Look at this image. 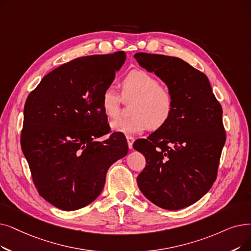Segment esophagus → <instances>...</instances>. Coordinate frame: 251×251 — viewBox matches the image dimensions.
Returning a JSON list of instances; mask_svg holds the SVG:
<instances>
[{"mask_svg": "<svg viewBox=\"0 0 251 251\" xmlns=\"http://www.w3.org/2000/svg\"><path fill=\"white\" fill-rule=\"evenodd\" d=\"M126 139H127V144H128V147H129V149L131 150V149H132V147H133L134 138H133L132 136H127V137H126Z\"/></svg>", "mask_w": 251, "mask_h": 251, "instance_id": "obj_1", "label": "esophagus"}]
</instances>
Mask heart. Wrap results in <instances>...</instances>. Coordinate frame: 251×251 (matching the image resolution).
<instances>
[{
  "instance_id": "obj_1",
  "label": "heart",
  "mask_w": 251,
  "mask_h": 251,
  "mask_svg": "<svg viewBox=\"0 0 251 251\" xmlns=\"http://www.w3.org/2000/svg\"><path fill=\"white\" fill-rule=\"evenodd\" d=\"M122 95L125 100L134 99L131 107L132 117L118 119L111 123L115 132L135 135L151 129L164 126L173 111V96L165 86L159 85L154 75L140 70L130 72L122 82ZM121 97L113 87L103 91L101 106L104 114L115 119L120 114Z\"/></svg>"
}]
</instances>
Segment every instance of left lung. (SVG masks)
<instances>
[{"label": "left lung", "mask_w": 251, "mask_h": 251, "mask_svg": "<svg viewBox=\"0 0 251 251\" xmlns=\"http://www.w3.org/2000/svg\"><path fill=\"white\" fill-rule=\"evenodd\" d=\"M134 58L166 84L174 102L167 123L133 145L147 163L138 188L161 208L178 210L200 200L216 178L226 143L222 106L208 78L184 60L143 52Z\"/></svg>", "instance_id": "left-lung-1"}]
</instances>
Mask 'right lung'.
<instances>
[{
	"instance_id": "1",
	"label": "right lung",
	"mask_w": 251,
	"mask_h": 251,
	"mask_svg": "<svg viewBox=\"0 0 251 251\" xmlns=\"http://www.w3.org/2000/svg\"><path fill=\"white\" fill-rule=\"evenodd\" d=\"M126 59L124 51L75 58L42 79L25 101L21 149L39 194L65 211L100 195L108 168L128 152L108 131L103 91Z\"/></svg>"
}]
</instances>
